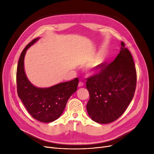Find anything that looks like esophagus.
Returning a JSON list of instances; mask_svg holds the SVG:
<instances>
[{"instance_id":"esophagus-1","label":"esophagus","mask_w":154,"mask_h":154,"mask_svg":"<svg viewBox=\"0 0 154 154\" xmlns=\"http://www.w3.org/2000/svg\"><path fill=\"white\" fill-rule=\"evenodd\" d=\"M84 82H79V87H82V86H84Z\"/></svg>"}]
</instances>
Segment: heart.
I'll return each mask as SVG.
<instances>
[{"label": "heart", "instance_id": "1", "mask_svg": "<svg viewBox=\"0 0 154 154\" xmlns=\"http://www.w3.org/2000/svg\"><path fill=\"white\" fill-rule=\"evenodd\" d=\"M96 71V65L94 64L92 66H91V67L88 70V72L89 74H94V73Z\"/></svg>", "mask_w": 154, "mask_h": 154}]
</instances>
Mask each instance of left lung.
Instances as JSON below:
<instances>
[{
    "label": "left lung",
    "mask_w": 154,
    "mask_h": 154,
    "mask_svg": "<svg viewBox=\"0 0 154 154\" xmlns=\"http://www.w3.org/2000/svg\"><path fill=\"white\" fill-rule=\"evenodd\" d=\"M120 53L109 64L101 63L98 73L87 79L90 99L87 110L100 124L114 122L122 116L135 91L137 72L131 52L121 42Z\"/></svg>",
    "instance_id": "left-lung-1"
}]
</instances>
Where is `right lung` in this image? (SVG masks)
<instances>
[{"instance_id":"obj_1","label":"right lung","mask_w":154,"mask_h":154,"mask_svg":"<svg viewBox=\"0 0 154 154\" xmlns=\"http://www.w3.org/2000/svg\"><path fill=\"white\" fill-rule=\"evenodd\" d=\"M35 38L25 47L18 62L16 80L17 94L30 115L40 122L48 123L57 119L62 114L68 99L77 89L78 78L48 88H37L27 79L23 67L27 48L37 42Z\"/></svg>"}]
</instances>
